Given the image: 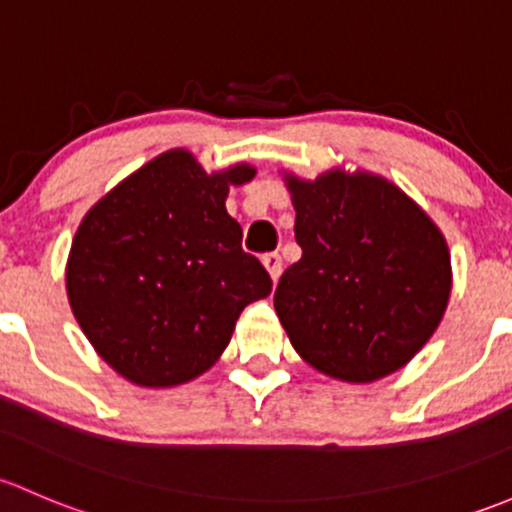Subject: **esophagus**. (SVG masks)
I'll return each instance as SVG.
<instances>
[{
  "mask_svg": "<svg viewBox=\"0 0 512 512\" xmlns=\"http://www.w3.org/2000/svg\"><path fill=\"white\" fill-rule=\"evenodd\" d=\"M263 266H266V271L271 273L273 281H278V276H281L283 271V261H281V254H276V251H271V254H263Z\"/></svg>",
  "mask_w": 512,
  "mask_h": 512,
  "instance_id": "obj_1",
  "label": "esophagus"
}]
</instances>
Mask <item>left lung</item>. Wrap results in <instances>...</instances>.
<instances>
[{
    "mask_svg": "<svg viewBox=\"0 0 512 512\" xmlns=\"http://www.w3.org/2000/svg\"><path fill=\"white\" fill-rule=\"evenodd\" d=\"M298 263L273 305L295 352L345 382L397 372L444 318L451 256L434 221L392 182L335 170L286 177Z\"/></svg>",
    "mask_w": 512,
    "mask_h": 512,
    "instance_id": "8db88e82",
    "label": "left lung"
}]
</instances>
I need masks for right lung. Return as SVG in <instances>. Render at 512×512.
<instances>
[{"mask_svg":"<svg viewBox=\"0 0 512 512\" xmlns=\"http://www.w3.org/2000/svg\"><path fill=\"white\" fill-rule=\"evenodd\" d=\"M254 167L207 175L187 150L155 157L86 214L66 291L98 355L140 387H175L207 372L241 310L271 293V276L241 249L226 214L229 184Z\"/></svg>","mask_w":512,"mask_h":512,"instance_id":"obj_1","label":"right lung"}]
</instances>
